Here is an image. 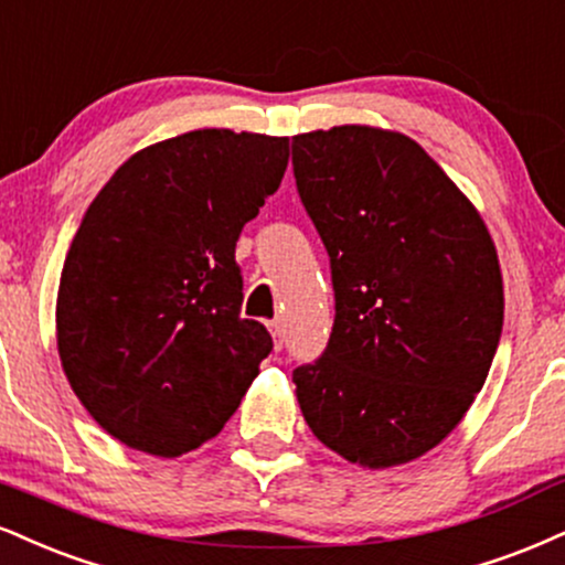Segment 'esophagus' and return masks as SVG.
<instances>
[{
    "label": "esophagus",
    "instance_id": "obj_1",
    "mask_svg": "<svg viewBox=\"0 0 565 565\" xmlns=\"http://www.w3.org/2000/svg\"><path fill=\"white\" fill-rule=\"evenodd\" d=\"M268 329H270V334H274L276 350H281V344H284V326H281V321H270Z\"/></svg>",
    "mask_w": 565,
    "mask_h": 565
}]
</instances>
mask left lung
Returning <instances> with one entry per match:
<instances>
[{
	"label": "left lung",
	"instance_id": "1",
	"mask_svg": "<svg viewBox=\"0 0 565 565\" xmlns=\"http://www.w3.org/2000/svg\"><path fill=\"white\" fill-rule=\"evenodd\" d=\"M291 166L337 300L323 355L291 373L297 403L350 463H411L487 382L505 310L498 249L479 210L411 136L297 134Z\"/></svg>",
	"mask_w": 565,
	"mask_h": 565
}]
</instances>
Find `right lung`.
Masks as SVG:
<instances>
[{
  "label": "right lung",
  "instance_id": "right-lung-1",
  "mask_svg": "<svg viewBox=\"0 0 565 565\" xmlns=\"http://www.w3.org/2000/svg\"><path fill=\"white\" fill-rule=\"evenodd\" d=\"M289 162L287 136L200 128L131 154L88 205L57 289V352L88 416L179 458L226 426L263 358L234 260Z\"/></svg>",
  "mask_w": 565,
  "mask_h": 565
}]
</instances>
